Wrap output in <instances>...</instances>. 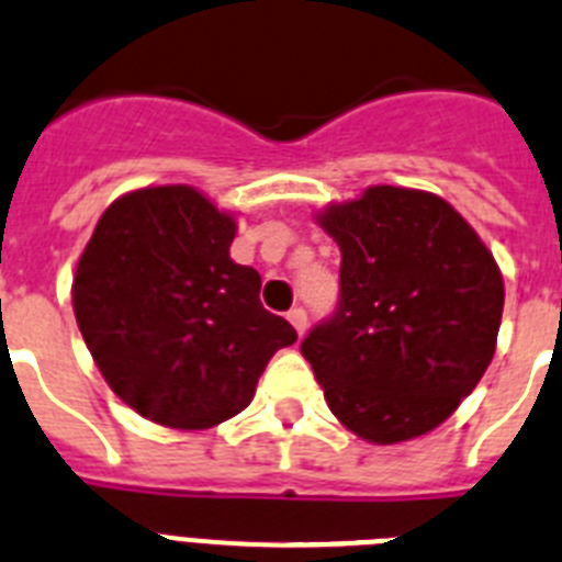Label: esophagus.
<instances>
[{"label": "esophagus", "mask_w": 562, "mask_h": 562, "mask_svg": "<svg viewBox=\"0 0 562 562\" xmlns=\"http://www.w3.org/2000/svg\"><path fill=\"white\" fill-rule=\"evenodd\" d=\"M288 322L294 325L296 334H305V328H308V314H305V308H291L288 311Z\"/></svg>", "instance_id": "34e87169"}]
</instances>
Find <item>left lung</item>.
Returning <instances> with one entry per match:
<instances>
[{
	"label": "left lung",
	"instance_id": "1",
	"mask_svg": "<svg viewBox=\"0 0 562 562\" xmlns=\"http://www.w3.org/2000/svg\"><path fill=\"white\" fill-rule=\"evenodd\" d=\"M319 223L341 248L339 302L302 356L356 436H424L490 368L504 277L470 223L429 192L373 187Z\"/></svg>",
	"mask_w": 562,
	"mask_h": 562
}]
</instances>
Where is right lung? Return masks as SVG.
I'll use <instances>...</instances> for the list:
<instances>
[{
    "label": "right lung",
    "mask_w": 562,
    "mask_h": 562,
    "mask_svg": "<svg viewBox=\"0 0 562 562\" xmlns=\"http://www.w3.org/2000/svg\"><path fill=\"white\" fill-rule=\"evenodd\" d=\"M234 221L189 187L119 198L72 280V311L115 396L164 427L206 429L254 398L296 341L262 308L260 274L228 257Z\"/></svg>",
    "instance_id": "obj_1"
}]
</instances>
